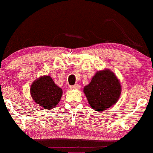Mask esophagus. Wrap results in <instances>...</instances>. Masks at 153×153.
<instances>
[{
  "label": "esophagus",
  "mask_w": 153,
  "mask_h": 153,
  "mask_svg": "<svg viewBox=\"0 0 153 153\" xmlns=\"http://www.w3.org/2000/svg\"><path fill=\"white\" fill-rule=\"evenodd\" d=\"M70 89H71V90H79V85H72L70 87Z\"/></svg>",
  "instance_id": "34e87169"
}]
</instances>
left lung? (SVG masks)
Returning a JSON list of instances; mask_svg holds the SVG:
<instances>
[{
    "mask_svg": "<svg viewBox=\"0 0 153 153\" xmlns=\"http://www.w3.org/2000/svg\"><path fill=\"white\" fill-rule=\"evenodd\" d=\"M83 91L92 108L100 112L116 103L121 95V86L114 72L105 69L97 71Z\"/></svg>",
    "mask_w": 153,
    "mask_h": 153,
    "instance_id": "left-lung-1",
    "label": "left lung"
}]
</instances>
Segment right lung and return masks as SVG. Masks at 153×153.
I'll use <instances>...</instances> for the list:
<instances>
[{
    "label": "right lung",
    "instance_id": "obj_1",
    "mask_svg": "<svg viewBox=\"0 0 153 153\" xmlns=\"http://www.w3.org/2000/svg\"><path fill=\"white\" fill-rule=\"evenodd\" d=\"M32 99L45 109H53L60 102L63 91L50 76H42L32 82L30 87Z\"/></svg>",
    "mask_w": 153,
    "mask_h": 153
}]
</instances>
